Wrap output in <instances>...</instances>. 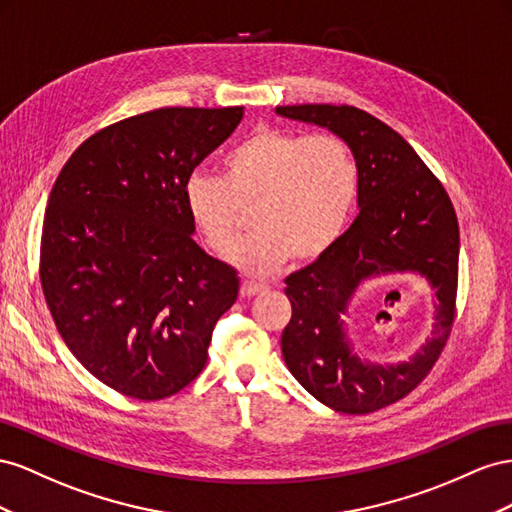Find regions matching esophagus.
I'll return each mask as SVG.
<instances>
[{"mask_svg":"<svg viewBox=\"0 0 512 512\" xmlns=\"http://www.w3.org/2000/svg\"><path fill=\"white\" fill-rule=\"evenodd\" d=\"M261 291H266V285L253 283V281H244V283L240 285V296H242V298H253V296L261 294Z\"/></svg>","mask_w":512,"mask_h":512,"instance_id":"1","label":"esophagus"}]
</instances>
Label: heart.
I'll return each mask as SVG.
<instances>
[{"instance_id":"b5f03b06","label":"heart","mask_w":512,"mask_h":512,"mask_svg":"<svg viewBox=\"0 0 512 512\" xmlns=\"http://www.w3.org/2000/svg\"><path fill=\"white\" fill-rule=\"evenodd\" d=\"M360 188L356 156L337 135L259 128L223 160V180L195 171L182 197L216 255H229L251 210L255 231L233 253L248 274L266 276L294 257L311 264L337 244Z\"/></svg>"}]
</instances>
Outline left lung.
Here are the masks:
<instances>
[{
  "mask_svg": "<svg viewBox=\"0 0 512 512\" xmlns=\"http://www.w3.org/2000/svg\"><path fill=\"white\" fill-rule=\"evenodd\" d=\"M276 113L330 128L352 148L360 173L354 223L324 257L285 279L291 319L283 358L317 401L343 414H371L407 397L444 352L457 313V214L412 145L375 115L349 105H289ZM403 269L422 273L436 289V330L410 363H362L342 332L346 302L364 278Z\"/></svg>",
  "mask_w": 512,
  "mask_h": 512,
  "instance_id": "left-lung-1",
  "label": "left lung"
}]
</instances>
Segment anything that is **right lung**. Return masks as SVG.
<instances>
[{
	"label": "right lung",
	"instance_id": "right-lung-1",
	"mask_svg": "<svg viewBox=\"0 0 512 512\" xmlns=\"http://www.w3.org/2000/svg\"><path fill=\"white\" fill-rule=\"evenodd\" d=\"M244 107H165L85 139L57 175L40 238V283L75 358L137 401L186 388L238 298V272L197 246L182 188Z\"/></svg>",
	"mask_w": 512,
	"mask_h": 512
}]
</instances>
